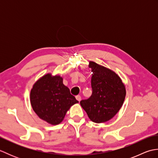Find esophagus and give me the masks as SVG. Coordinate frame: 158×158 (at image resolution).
<instances>
[{
    "instance_id": "1",
    "label": "esophagus",
    "mask_w": 158,
    "mask_h": 158,
    "mask_svg": "<svg viewBox=\"0 0 158 158\" xmlns=\"http://www.w3.org/2000/svg\"><path fill=\"white\" fill-rule=\"evenodd\" d=\"M75 98H76V99H77V100H78L79 102L80 101V100H81V96H79V95H77V96H76Z\"/></svg>"
}]
</instances>
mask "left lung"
<instances>
[{"label": "left lung", "mask_w": 158, "mask_h": 158, "mask_svg": "<svg viewBox=\"0 0 158 158\" xmlns=\"http://www.w3.org/2000/svg\"><path fill=\"white\" fill-rule=\"evenodd\" d=\"M89 67L93 73L92 96L80 105L93 122L103 123L112 119L122 107L126 97L125 85L117 74L94 62Z\"/></svg>", "instance_id": "obj_1"}]
</instances>
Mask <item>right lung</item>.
Wrapping results in <instances>:
<instances>
[{
	"label": "right lung",
	"instance_id": "1",
	"mask_svg": "<svg viewBox=\"0 0 158 158\" xmlns=\"http://www.w3.org/2000/svg\"><path fill=\"white\" fill-rule=\"evenodd\" d=\"M31 102L40 118L52 125L62 122L70 107L78 103L59 75L47 74L36 81L31 92Z\"/></svg>",
	"mask_w": 158,
	"mask_h": 158
}]
</instances>
